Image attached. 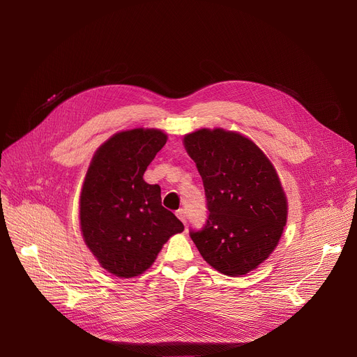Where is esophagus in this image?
Listing matches in <instances>:
<instances>
[{
    "instance_id": "1",
    "label": "esophagus",
    "mask_w": 357,
    "mask_h": 357,
    "mask_svg": "<svg viewBox=\"0 0 357 357\" xmlns=\"http://www.w3.org/2000/svg\"><path fill=\"white\" fill-rule=\"evenodd\" d=\"M176 217L186 225V212H185V209H182V208L178 209V211H176Z\"/></svg>"
}]
</instances>
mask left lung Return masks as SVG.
I'll return each instance as SVG.
<instances>
[{
	"mask_svg": "<svg viewBox=\"0 0 357 357\" xmlns=\"http://www.w3.org/2000/svg\"><path fill=\"white\" fill-rule=\"evenodd\" d=\"M204 182L209 215L189 231L206 263L227 275L257 268L277 247L287 198L270 159L248 137L224 129L185 135Z\"/></svg>",
	"mask_w": 357,
	"mask_h": 357,
	"instance_id": "8db88e82",
	"label": "left lung"
}]
</instances>
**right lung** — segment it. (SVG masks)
<instances>
[{"mask_svg":"<svg viewBox=\"0 0 357 357\" xmlns=\"http://www.w3.org/2000/svg\"><path fill=\"white\" fill-rule=\"evenodd\" d=\"M158 129L119 132L94 153L80 195L86 245L110 274L132 278L146 271L162 245L183 224L162 206L160 186L144 174L166 144Z\"/></svg>","mask_w":357,"mask_h":357,"instance_id":"right-lung-1","label":"right lung"}]
</instances>
